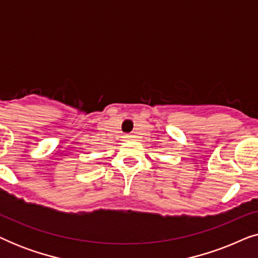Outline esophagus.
<instances>
[{"instance_id": "1", "label": "esophagus", "mask_w": 258, "mask_h": 258, "mask_svg": "<svg viewBox=\"0 0 258 258\" xmlns=\"http://www.w3.org/2000/svg\"><path fill=\"white\" fill-rule=\"evenodd\" d=\"M125 139H128V140H130V139H132V136H129V135H126V136H125Z\"/></svg>"}]
</instances>
